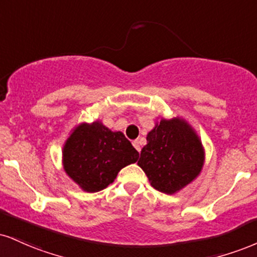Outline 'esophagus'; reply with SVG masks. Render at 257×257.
Wrapping results in <instances>:
<instances>
[{
    "label": "esophagus",
    "instance_id": "34e87169",
    "mask_svg": "<svg viewBox=\"0 0 257 257\" xmlns=\"http://www.w3.org/2000/svg\"><path fill=\"white\" fill-rule=\"evenodd\" d=\"M133 146H134L135 148H137V151H138V152H140V151H141V147H140V142H139L138 140H134V141H133Z\"/></svg>",
    "mask_w": 257,
    "mask_h": 257
}]
</instances>
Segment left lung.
Wrapping results in <instances>:
<instances>
[{
    "mask_svg": "<svg viewBox=\"0 0 257 257\" xmlns=\"http://www.w3.org/2000/svg\"><path fill=\"white\" fill-rule=\"evenodd\" d=\"M146 139L138 165L154 189L171 195L200 175L205 151L196 132L183 118H162Z\"/></svg>",
    "mask_w": 257,
    "mask_h": 257,
    "instance_id": "8db88e82",
    "label": "left lung"
}]
</instances>
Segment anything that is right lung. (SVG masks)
I'll return each instance as SVG.
<instances>
[{
  "label": "right lung",
  "instance_id": "1",
  "mask_svg": "<svg viewBox=\"0 0 257 257\" xmlns=\"http://www.w3.org/2000/svg\"><path fill=\"white\" fill-rule=\"evenodd\" d=\"M138 158L139 152L122 132H111L99 120L75 126L62 150L64 171L87 193L105 189Z\"/></svg>",
  "mask_w": 257,
  "mask_h": 257
}]
</instances>
